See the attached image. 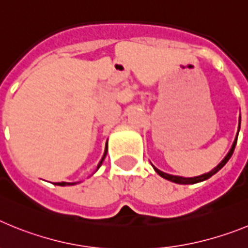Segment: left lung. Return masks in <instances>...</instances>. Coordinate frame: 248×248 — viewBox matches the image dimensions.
I'll use <instances>...</instances> for the list:
<instances>
[{"mask_svg": "<svg viewBox=\"0 0 248 248\" xmlns=\"http://www.w3.org/2000/svg\"><path fill=\"white\" fill-rule=\"evenodd\" d=\"M236 143H237V138H236L235 143H233V145H232L231 150H230L229 154L226 155V157L221 161L220 164H218L216 168L214 169V170H211L210 172H207V174H203V175H200V176H195V177H181V176H174V175H169V174H165V172L160 171L159 169L154 168L155 171L157 172V174L160 175L161 177H164V179H166V180L169 181H172V183H176V184H196V183H200V181H203L206 180V179H209V177H211L212 175H215L216 172L218 171V170H221V169L225 166V164L227 163L230 160V157L232 156V154H233V150H235V146H236Z\"/></svg>", "mask_w": 248, "mask_h": 248, "instance_id": "obj_1", "label": "left lung"}]
</instances>
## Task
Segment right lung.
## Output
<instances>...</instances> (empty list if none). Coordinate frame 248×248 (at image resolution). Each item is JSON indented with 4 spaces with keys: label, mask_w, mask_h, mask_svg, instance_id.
I'll return each mask as SVG.
<instances>
[{
    "label": "right lung",
    "mask_w": 248,
    "mask_h": 248,
    "mask_svg": "<svg viewBox=\"0 0 248 248\" xmlns=\"http://www.w3.org/2000/svg\"><path fill=\"white\" fill-rule=\"evenodd\" d=\"M107 151H108V149L105 148V151H104V155H103V157H102V160H100V163L98 164V168L97 169H99L100 168V165H102V163H103V160H104V157L107 156ZM56 185H59V186H68V185H74V183H56Z\"/></svg>",
    "instance_id": "obj_1"
}]
</instances>
